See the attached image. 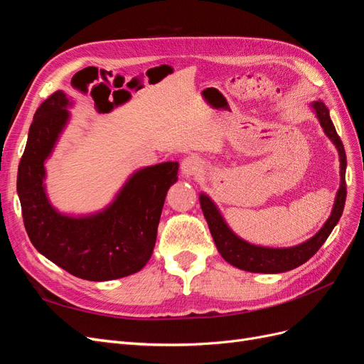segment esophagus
Instances as JSON below:
<instances>
[{"mask_svg":"<svg viewBox=\"0 0 364 364\" xmlns=\"http://www.w3.org/2000/svg\"><path fill=\"white\" fill-rule=\"evenodd\" d=\"M181 168H182V174L185 176V178H193V176L199 174V171L202 168V164L196 156H188L182 161Z\"/></svg>","mask_w":364,"mask_h":364,"instance_id":"1","label":"esophagus"}]
</instances>
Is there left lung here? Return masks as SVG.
I'll use <instances>...</instances> for the list:
<instances>
[{"label":"left lung","mask_w":364,"mask_h":364,"mask_svg":"<svg viewBox=\"0 0 364 364\" xmlns=\"http://www.w3.org/2000/svg\"><path fill=\"white\" fill-rule=\"evenodd\" d=\"M313 107L325 130V134L331 138V141L334 142L338 150L340 176H341V183L336 197L333 213L326 220L323 228L318 230L313 238L305 241V243L299 246L287 247V249H270V247L249 245L246 241L240 240L232 230L226 226L225 220L222 218V215H220L218 209L211 202V199L205 194H200L202 211L208 222L209 230H211V235L215 241L218 252L222 253V257L228 262H230L232 266L241 270H247L253 273H281V272H287V270L299 267L301 264L306 262L318 249H321V246L325 243L326 238L329 237V234H331V230L340 220L341 213H343L345 200H346V181H345L346 153H345L343 142L340 141V136L337 135L336 127L333 124L331 117H329V111L326 109V106L322 102H314Z\"/></svg>","instance_id":"1"}]
</instances>
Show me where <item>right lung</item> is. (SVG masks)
Segmentation results:
<instances>
[{"label": "right lung", "mask_w": 364, "mask_h": 364, "mask_svg": "<svg viewBox=\"0 0 364 364\" xmlns=\"http://www.w3.org/2000/svg\"><path fill=\"white\" fill-rule=\"evenodd\" d=\"M67 95L56 91L33 117L16 182L26 230L38 252L77 278L129 277L151 257L165 196L178 181L179 164L164 162L135 173L100 214L83 218L59 214L43 191V161L67 123Z\"/></svg>", "instance_id": "1"}]
</instances>
